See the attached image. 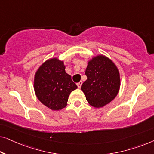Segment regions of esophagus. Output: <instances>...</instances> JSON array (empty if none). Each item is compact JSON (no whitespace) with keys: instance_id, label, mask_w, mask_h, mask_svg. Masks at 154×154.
I'll list each match as a JSON object with an SVG mask.
<instances>
[{"instance_id":"1","label":"esophagus","mask_w":154,"mask_h":154,"mask_svg":"<svg viewBox=\"0 0 154 154\" xmlns=\"http://www.w3.org/2000/svg\"><path fill=\"white\" fill-rule=\"evenodd\" d=\"M82 83H83V82H82V81H80V82H79V83H77V86H78V88H81Z\"/></svg>"}]
</instances>
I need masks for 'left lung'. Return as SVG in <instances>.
Instances as JSON below:
<instances>
[{
  "label": "left lung",
  "mask_w": 154,
  "mask_h": 154,
  "mask_svg": "<svg viewBox=\"0 0 154 154\" xmlns=\"http://www.w3.org/2000/svg\"><path fill=\"white\" fill-rule=\"evenodd\" d=\"M87 80L81 89L90 106L101 108L114 100L121 87V75L114 62L104 54L88 61Z\"/></svg>",
  "instance_id": "1"
}]
</instances>
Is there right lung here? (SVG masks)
Returning <instances> with one entry per match:
<instances>
[{
    "instance_id": "right-lung-1",
    "label": "right lung",
    "mask_w": 154,
    "mask_h": 154,
    "mask_svg": "<svg viewBox=\"0 0 154 154\" xmlns=\"http://www.w3.org/2000/svg\"><path fill=\"white\" fill-rule=\"evenodd\" d=\"M65 68L64 61L53 57L44 62L35 73L33 88L35 96L52 111L65 108L71 92L78 88Z\"/></svg>"
}]
</instances>
